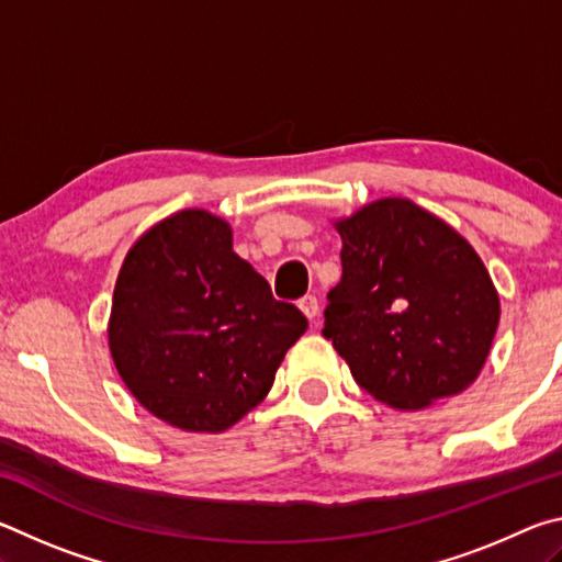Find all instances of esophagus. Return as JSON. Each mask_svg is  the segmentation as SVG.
I'll return each instance as SVG.
<instances>
[{"mask_svg": "<svg viewBox=\"0 0 562 562\" xmlns=\"http://www.w3.org/2000/svg\"><path fill=\"white\" fill-rule=\"evenodd\" d=\"M297 304H300V310L304 312V317H307V319L319 317V302H317L315 294H304V297Z\"/></svg>", "mask_w": 562, "mask_h": 562, "instance_id": "1", "label": "esophagus"}]
</instances>
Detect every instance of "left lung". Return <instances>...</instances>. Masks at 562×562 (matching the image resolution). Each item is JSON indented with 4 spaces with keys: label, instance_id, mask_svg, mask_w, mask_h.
Wrapping results in <instances>:
<instances>
[{
    "label": "left lung",
    "instance_id": "obj_1",
    "mask_svg": "<svg viewBox=\"0 0 562 562\" xmlns=\"http://www.w3.org/2000/svg\"><path fill=\"white\" fill-rule=\"evenodd\" d=\"M341 280L325 329L355 382L379 402L424 408L461 394L486 364L501 304L463 237L406 198L337 223Z\"/></svg>",
    "mask_w": 562,
    "mask_h": 562
}]
</instances>
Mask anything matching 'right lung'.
Masks as SVG:
<instances>
[{"mask_svg":"<svg viewBox=\"0 0 562 562\" xmlns=\"http://www.w3.org/2000/svg\"><path fill=\"white\" fill-rule=\"evenodd\" d=\"M307 317L233 252L231 225L180 211L131 247L109 347L131 394L186 431H225L268 396Z\"/></svg>","mask_w":562,"mask_h":562,"instance_id":"obj_1","label":"right lung"}]
</instances>
